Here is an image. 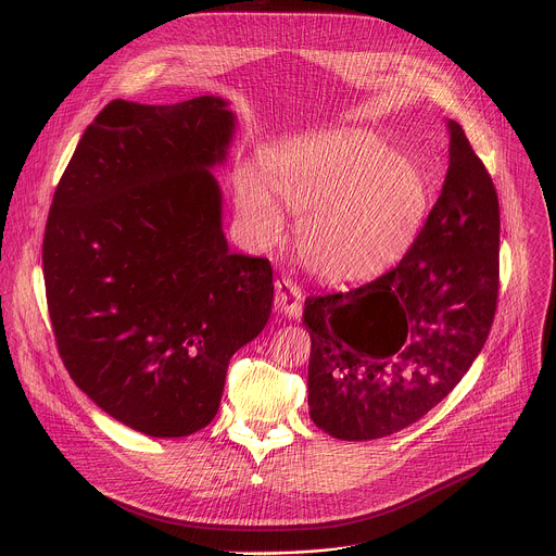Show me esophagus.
<instances>
[{
	"instance_id": "obj_1",
	"label": "esophagus",
	"mask_w": 556,
	"mask_h": 556,
	"mask_svg": "<svg viewBox=\"0 0 556 556\" xmlns=\"http://www.w3.org/2000/svg\"><path fill=\"white\" fill-rule=\"evenodd\" d=\"M301 301L303 294L296 283H292L290 279H279L275 283V305L283 316H288V319H299Z\"/></svg>"
}]
</instances>
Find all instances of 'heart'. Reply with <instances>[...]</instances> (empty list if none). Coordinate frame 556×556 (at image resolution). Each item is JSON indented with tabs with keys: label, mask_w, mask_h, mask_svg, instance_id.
I'll return each instance as SVG.
<instances>
[{
	"label": "heart",
	"mask_w": 556,
	"mask_h": 556,
	"mask_svg": "<svg viewBox=\"0 0 556 556\" xmlns=\"http://www.w3.org/2000/svg\"><path fill=\"white\" fill-rule=\"evenodd\" d=\"M232 189L257 249L286 232L281 204L299 213L296 253L330 283H358L389 270L412 249L429 213L420 172L363 127L292 136L268 151L264 174L253 165L237 169Z\"/></svg>",
	"instance_id": "1"
}]
</instances>
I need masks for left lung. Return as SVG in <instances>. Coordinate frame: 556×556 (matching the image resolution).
<instances>
[{"instance_id": "1", "label": "left lung", "mask_w": 556, "mask_h": 556, "mask_svg": "<svg viewBox=\"0 0 556 556\" xmlns=\"http://www.w3.org/2000/svg\"><path fill=\"white\" fill-rule=\"evenodd\" d=\"M403 262L350 292L305 299L307 407L324 433L365 442L427 416L482 352L497 307L500 202L464 129Z\"/></svg>"}]
</instances>
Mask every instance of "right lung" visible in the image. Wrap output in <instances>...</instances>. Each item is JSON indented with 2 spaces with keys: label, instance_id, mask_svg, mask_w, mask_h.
Masks as SVG:
<instances>
[{
  "label": "right lung",
  "instance_id": "obj_1",
  "mask_svg": "<svg viewBox=\"0 0 556 556\" xmlns=\"http://www.w3.org/2000/svg\"><path fill=\"white\" fill-rule=\"evenodd\" d=\"M230 101H112L78 140L43 237L59 354L108 416L185 438L217 414L230 356L273 312L268 260L230 253L213 172Z\"/></svg>",
  "mask_w": 556,
  "mask_h": 556
}]
</instances>
